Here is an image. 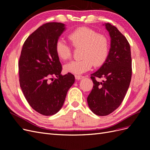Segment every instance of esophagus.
Listing matches in <instances>:
<instances>
[{"mask_svg":"<svg viewBox=\"0 0 150 150\" xmlns=\"http://www.w3.org/2000/svg\"><path fill=\"white\" fill-rule=\"evenodd\" d=\"M75 78L76 80H79V79L84 78V76H80V75H76V76H75Z\"/></svg>","mask_w":150,"mask_h":150,"instance_id":"obj_1","label":"esophagus"}]
</instances>
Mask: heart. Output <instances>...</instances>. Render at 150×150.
Listing matches in <instances>:
<instances>
[{
	"label": "heart",
	"mask_w": 150,
	"mask_h": 150,
	"mask_svg": "<svg viewBox=\"0 0 150 150\" xmlns=\"http://www.w3.org/2000/svg\"><path fill=\"white\" fill-rule=\"evenodd\" d=\"M68 40L74 48H80L82 59L65 64L66 72L80 74L89 71L92 66H101L106 62L110 52V42L107 36L87 27H80L67 35ZM55 51L62 61H67L72 56V49L64 40L59 39Z\"/></svg>",
	"instance_id": "heart-1"
}]
</instances>
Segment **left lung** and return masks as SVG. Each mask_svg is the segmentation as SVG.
<instances>
[{
	"mask_svg": "<svg viewBox=\"0 0 150 150\" xmlns=\"http://www.w3.org/2000/svg\"><path fill=\"white\" fill-rule=\"evenodd\" d=\"M111 37V47L106 62L91 74L93 88L88 96V106L98 116H107L123 101L132 75V60L128 40L115 26L105 24ZM103 80L99 82L96 78Z\"/></svg>",
	"mask_w": 150,
	"mask_h": 150,
	"instance_id": "8db88e82",
	"label": "left lung"
}]
</instances>
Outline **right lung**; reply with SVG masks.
<instances>
[{
	"label": "right lung",
	"instance_id": "1",
	"mask_svg": "<svg viewBox=\"0 0 150 150\" xmlns=\"http://www.w3.org/2000/svg\"><path fill=\"white\" fill-rule=\"evenodd\" d=\"M64 30V24L59 22L40 26L25 40L18 62L22 93L33 109L44 116L61 110L74 83L73 74H61L62 65L55 51Z\"/></svg>",
	"mask_w": 150,
	"mask_h": 150
}]
</instances>
